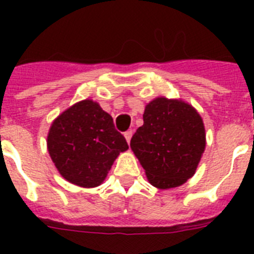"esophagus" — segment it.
<instances>
[{"instance_id":"esophagus-1","label":"esophagus","mask_w":254,"mask_h":254,"mask_svg":"<svg viewBox=\"0 0 254 254\" xmlns=\"http://www.w3.org/2000/svg\"><path fill=\"white\" fill-rule=\"evenodd\" d=\"M132 133H133V132H132V129H128V131H126V132H125L126 141H127V142H128V143H129V141H131Z\"/></svg>"}]
</instances>
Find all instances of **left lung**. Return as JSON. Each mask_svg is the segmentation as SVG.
Instances as JSON below:
<instances>
[{
  "label": "left lung",
  "mask_w": 254,
  "mask_h": 254,
  "mask_svg": "<svg viewBox=\"0 0 254 254\" xmlns=\"http://www.w3.org/2000/svg\"><path fill=\"white\" fill-rule=\"evenodd\" d=\"M206 146L202 118L187 103L156 98L146 105L131 149L154 187L168 190L193 176Z\"/></svg>",
  "instance_id": "1"
}]
</instances>
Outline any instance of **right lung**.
Listing matches in <instances>:
<instances>
[{
	"mask_svg": "<svg viewBox=\"0 0 254 254\" xmlns=\"http://www.w3.org/2000/svg\"><path fill=\"white\" fill-rule=\"evenodd\" d=\"M56 168L80 187L99 186L128 143L114 128L113 118L93 100H82L52 123L47 138Z\"/></svg>",
	"mask_w": 254,
	"mask_h": 254,
	"instance_id": "obj_1",
	"label": "right lung"
}]
</instances>
